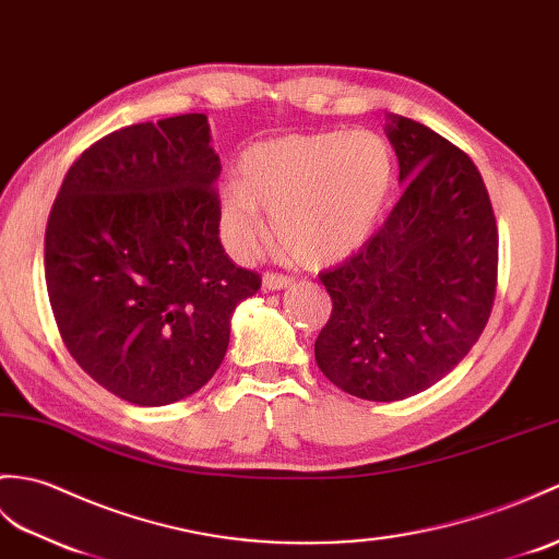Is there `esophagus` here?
<instances>
[{"instance_id":"esophagus-1","label":"esophagus","mask_w":559,"mask_h":559,"mask_svg":"<svg viewBox=\"0 0 559 559\" xmlns=\"http://www.w3.org/2000/svg\"><path fill=\"white\" fill-rule=\"evenodd\" d=\"M295 278L293 276H285V274H278V271H266L264 274V288L266 290H281V288H288V285H293Z\"/></svg>"}]
</instances>
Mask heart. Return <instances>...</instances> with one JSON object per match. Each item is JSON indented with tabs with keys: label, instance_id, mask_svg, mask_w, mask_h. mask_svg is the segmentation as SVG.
Masks as SVG:
<instances>
[{
	"label": "heart",
	"instance_id": "obj_1",
	"mask_svg": "<svg viewBox=\"0 0 559 559\" xmlns=\"http://www.w3.org/2000/svg\"><path fill=\"white\" fill-rule=\"evenodd\" d=\"M393 186V154L371 131L285 135L245 150L238 183L221 190L226 248L248 257L264 238L305 266H329L359 250Z\"/></svg>",
	"mask_w": 559,
	"mask_h": 559
}]
</instances>
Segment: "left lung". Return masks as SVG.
Wrapping results in <instances>:
<instances>
[{"label": "left lung", "mask_w": 559, "mask_h": 559, "mask_svg": "<svg viewBox=\"0 0 559 559\" xmlns=\"http://www.w3.org/2000/svg\"><path fill=\"white\" fill-rule=\"evenodd\" d=\"M405 192L343 264L321 271L331 317L317 365L373 402L417 395L484 333L498 285V226L469 154L405 116L388 126Z\"/></svg>", "instance_id": "obj_1"}]
</instances>
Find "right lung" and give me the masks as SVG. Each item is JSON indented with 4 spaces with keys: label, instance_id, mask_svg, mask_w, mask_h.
Instances as JSON below:
<instances>
[{
    "label": "right lung",
    "instance_id": "obj_1",
    "mask_svg": "<svg viewBox=\"0 0 559 559\" xmlns=\"http://www.w3.org/2000/svg\"><path fill=\"white\" fill-rule=\"evenodd\" d=\"M204 114L135 123L73 162L47 218L45 281L63 345L140 407L183 400L224 361L230 314L262 285L218 240Z\"/></svg>",
    "mask_w": 559,
    "mask_h": 559
}]
</instances>
